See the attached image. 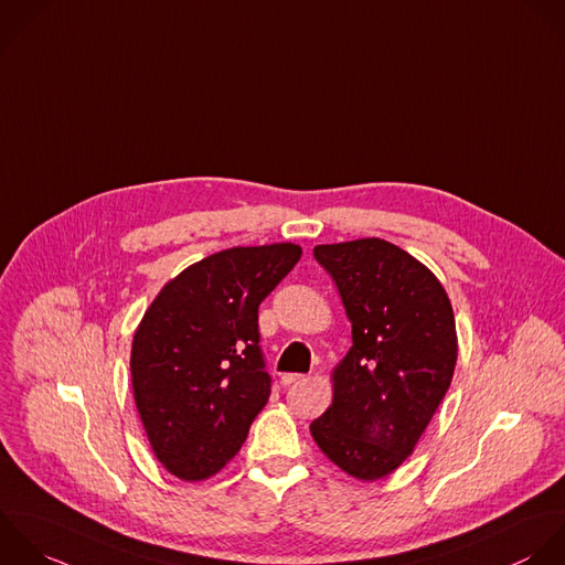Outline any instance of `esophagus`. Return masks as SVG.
Here are the masks:
<instances>
[{
  "label": "esophagus",
  "mask_w": 565,
  "mask_h": 565,
  "mask_svg": "<svg viewBox=\"0 0 565 565\" xmlns=\"http://www.w3.org/2000/svg\"><path fill=\"white\" fill-rule=\"evenodd\" d=\"M301 381H306L303 374H284V376H281V385H284V387L295 385V383H301Z\"/></svg>",
  "instance_id": "1"
}]
</instances>
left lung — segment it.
Here are the masks:
<instances>
[{"label":"left lung","mask_w":565,"mask_h":565,"mask_svg":"<svg viewBox=\"0 0 565 565\" xmlns=\"http://www.w3.org/2000/svg\"><path fill=\"white\" fill-rule=\"evenodd\" d=\"M337 281L352 348L332 370V405L310 425L348 476L376 482L416 449L458 361V332L440 279L379 237L315 246Z\"/></svg>","instance_id":"left-lung-1"}]
</instances>
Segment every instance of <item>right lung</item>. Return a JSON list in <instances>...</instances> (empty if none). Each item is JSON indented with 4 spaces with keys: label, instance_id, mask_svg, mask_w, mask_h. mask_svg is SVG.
I'll return each mask as SVG.
<instances>
[{
    "label": "right lung",
    "instance_id": "obj_1",
    "mask_svg": "<svg viewBox=\"0 0 565 565\" xmlns=\"http://www.w3.org/2000/svg\"><path fill=\"white\" fill-rule=\"evenodd\" d=\"M301 246H235L169 279L131 341L134 403L158 462L182 482L220 473L270 396L257 308Z\"/></svg>",
    "mask_w": 565,
    "mask_h": 565
}]
</instances>
